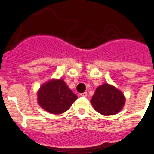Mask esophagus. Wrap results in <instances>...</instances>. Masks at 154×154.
<instances>
[{"label": "esophagus", "mask_w": 154, "mask_h": 154, "mask_svg": "<svg viewBox=\"0 0 154 154\" xmlns=\"http://www.w3.org/2000/svg\"><path fill=\"white\" fill-rule=\"evenodd\" d=\"M81 96H83V97H86L88 95V93H87V91H85V92H83V93H81Z\"/></svg>", "instance_id": "esophagus-1"}]
</instances>
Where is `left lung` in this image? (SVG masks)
<instances>
[{"label": "left lung", "instance_id": "1", "mask_svg": "<svg viewBox=\"0 0 154 154\" xmlns=\"http://www.w3.org/2000/svg\"><path fill=\"white\" fill-rule=\"evenodd\" d=\"M125 103L123 93L108 84L99 86L93 95L91 103L94 109L103 115H113L122 109Z\"/></svg>", "mask_w": 154, "mask_h": 154}]
</instances>
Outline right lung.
<instances>
[{"instance_id":"obj_1","label":"right lung","mask_w":154,"mask_h":154,"mask_svg":"<svg viewBox=\"0 0 154 154\" xmlns=\"http://www.w3.org/2000/svg\"><path fill=\"white\" fill-rule=\"evenodd\" d=\"M77 99V95L61 78L50 80L41 85L37 91L38 104L53 114H60L68 110Z\"/></svg>"}]
</instances>
